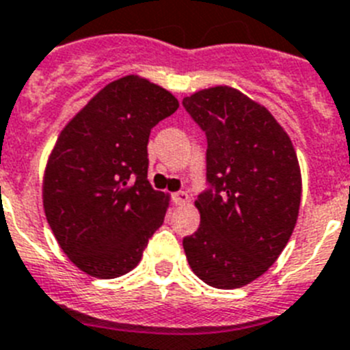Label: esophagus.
<instances>
[{
    "mask_svg": "<svg viewBox=\"0 0 350 350\" xmlns=\"http://www.w3.org/2000/svg\"><path fill=\"white\" fill-rule=\"evenodd\" d=\"M190 200V197H188L187 192H176L172 193V202H174L176 206H185Z\"/></svg>",
    "mask_w": 350,
    "mask_h": 350,
    "instance_id": "obj_1",
    "label": "esophagus"
}]
</instances>
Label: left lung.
<instances>
[{
  "mask_svg": "<svg viewBox=\"0 0 350 350\" xmlns=\"http://www.w3.org/2000/svg\"><path fill=\"white\" fill-rule=\"evenodd\" d=\"M183 107L208 141V188L196 200L200 226L183 238L185 254L211 287H243L269 269L296 226V151L269 111L238 90H202Z\"/></svg>",
  "mask_w": 350,
  "mask_h": 350,
  "instance_id": "1",
  "label": "left lung"
}]
</instances>
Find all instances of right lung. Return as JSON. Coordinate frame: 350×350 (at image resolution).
Wrapping results in <instances>:
<instances>
[{"label": "right lung", "instance_id": "right-lung-1", "mask_svg": "<svg viewBox=\"0 0 350 350\" xmlns=\"http://www.w3.org/2000/svg\"><path fill=\"white\" fill-rule=\"evenodd\" d=\"M178 107L169 91L126 75L59 133L44 176L45 217L62 250L88 275L132 271L163 224L167 197L148 181V141Z\"/></svg>", "mask_w": 350, "mask_h": 350}]
</instances>
